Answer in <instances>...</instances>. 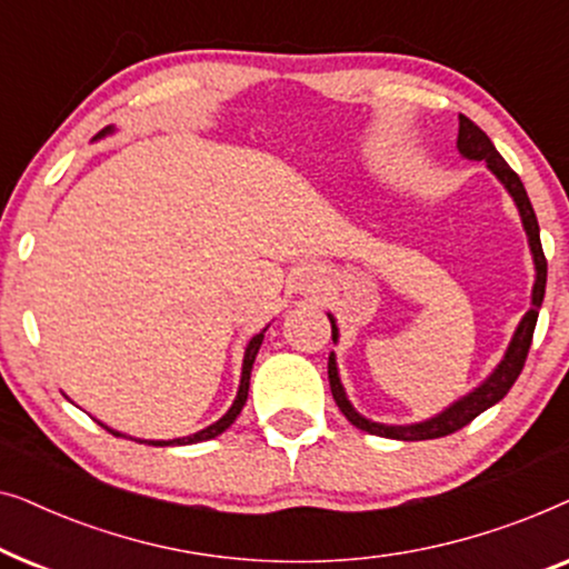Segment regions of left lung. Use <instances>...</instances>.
Here are the masks:
<instances>
[{
	"label": "left lung",
	"instance_id": "8db88e82",
	"mask_svg": "<svg viewBox=\"0 0 569 569\" xmlns=\"http://www.w3.org/2000/svg\"><path fill=\"white\" fill-rule=\"evenodd\" d=\"M458 152L461 158L473 160V162H487L489 173H492L497 181L505 186V191L510 193V199L516 201L520 222H523L526 238H528V248H531V259H533V290H531V308L528 313L520 318L516 333H512L508 349H505L502 360L497 362V368L489 372V376L481 380L477 388H471L469 393L456 399L450 407H446L438 415L430 419H422V422H411V425H386V422H376V419L362 417L360 411L352 407V401L347 399L345 386H341L339 378V368H337V355H329V386L333 393V401L341 409L349 422H352L357 430L378 435V438H391V440H432V438H446V435L461 430L477 419L481 411H487L489 407H495L497 401L505 399V393L510 391L512 383H516L520 370L526 365V355L531 349V339H533V329L536 321H539V310L543 302V292H547V259H543V248H541V238H539V220H536V212L531 207V199L523 189V181H520L516 170H512L508 162L502 160V154L495 150L492 139H489L485 131H481L477 123L466 116H458V139H456ZM331 321V339L333 345L339 341V326L337 318L329 313Z\"/></svg>",
	"mask_w": 569,
	"mask_h": 569
}]
</instances>
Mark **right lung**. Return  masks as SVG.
Instances as JSON below:
<instances>
[{
  "instance_id": "right-lung-1",
  "label": "right lung",
  "mask_w": 569,
  "mask_h": 569,
  "mask_svg": "<svg viewBox=\"0 0 569 569\" xmlns=\"http://www.w3.org/2000/svg\"><path fill=\"white\" fill-rule=\"evenodd\" d=\"M113 127H106L103 131H100V134L96 137V139H103V137H108V134H113ZM269 329V326H267ZM267 329H261L259 333H256V337H251V341H248L246 345V352H243V368H240V386H238V393H236V401L230 403V409L224 411V415L217 419V422H212L209 427H204V430H199V432H193V435H186V438H173V440H142V438H131V435H127V432H119V430H113V427H108V425H103V422H98L100 427H106L108 432L111 435H116V438H129V440H137V442H150V446H191V442H204V440H212V438H217V435H222L224 430H228V427L236 422L238 419V415H240V409L246 407V399H248V386H251V370H253V360H256V355H259V347H261V341H263V333H267ZM69 399V396H67Z\"/></svg>"
}]
</instances>
